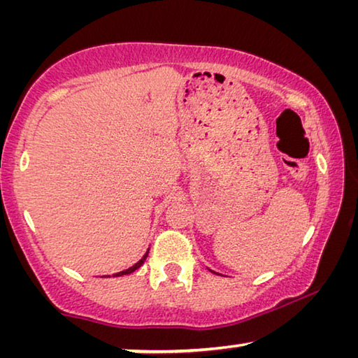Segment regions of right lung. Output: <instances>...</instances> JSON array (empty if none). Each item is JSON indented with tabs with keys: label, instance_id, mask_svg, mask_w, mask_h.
Listing matches in <instances>:
<instances>
[{
	"label": "right lung",
	"instance_id": "1",
	"mask_svg": "<svg viewBox=\"0 0 358 358\" xmlns=\"http://www.w3.org/2000/svg\"><path fill=\"white\" fill-rule=\"evenodd\" d=\"M147 256H148V251H147V254H145V256L138 260V262L136 264V265H132V266H129L128 270H123V271H120V273H115L113 276H123V275H129V273H132V271H136L137 268H141L142 266V264L145 262V259H147Z\"/></svg>",
	"mask_w": 358,
	"mask_h": 358
}]
</instances>
